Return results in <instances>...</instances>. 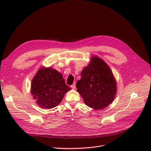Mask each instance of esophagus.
<instances>
[{"label":"esophagus","instance_id":"esophagus-1","mask_svg":"<svg viewBox=\"0 0 151 151\" xmlns=\"http://www.w3.org/2000/svg\"><path fill=\"white\" fill-rule=\"evenodd\" d=\"M70 87H71V88H72V89H76V86L75 84H72Z\"/></svg>","mask_w":151,"mask_h":151}]
</instances>
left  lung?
<instances>
[{"instance_id": "obj_1", "label": "left lung", "mask_w": 151, "mask_h": 151, "mask_svg": "<svg viewBox=\"0 0 151 151\" xmlns=\"http://www.w3.org/2000/svg\"><path fill=\"white\" fill-rule=\"evenodd\" d=\"M77 92L85 104L94 109H101L111 104L116 94V82L110 68L101 58L92 56L88 66L77 82Z\"/></svg>"}]
</instances>
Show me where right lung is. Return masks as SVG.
I'll list each match as a JSON object with an SVG mask.
<instances>
[{"label": "right lung", "mask_w": 151, "mask_h": 151, "mask_svg": "<svg viewBox=\"0 0 151 151\" xmlns=\"http://www.w3.org/2000/svg\"><path fill=\"white\" fill-rule=\"evenodd\" d=\"M70 90L61 73L52 67L40 68L31 84V93L34 99L45 109L57 106Z\"/></svg>", "instance_id": "obj_1"}]
</instances>
